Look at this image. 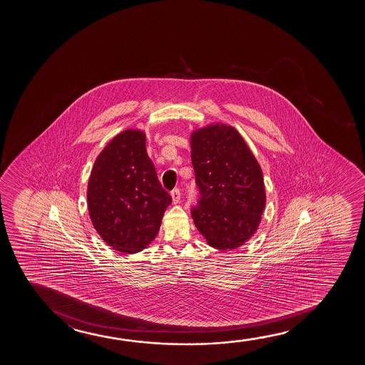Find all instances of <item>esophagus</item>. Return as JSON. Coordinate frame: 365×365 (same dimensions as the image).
Here are the masks:
<instances>
[{
  "label": "esophagus",
  "mask_w": 365,
  "mask_h": 365,
  "mask_svg": "<svg viewBox=\"0 0 365 365\" xmlns=\"http://www.w3.org/2000/svg\"><path fill=\"white\" fill-rule=\"evenodd\" d=\"M170 195H172V202L173 203H178L180 200V190L177 188V190H172V193H170Z\"/></svg>",
  "instance_id": "1"
}]
</instances>
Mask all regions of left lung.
Instances as JSON below:
<instances>
[{
    "mask_svg": "<svg viewBox=\"0 0 365 365\" xmlns=\"http://www.w3.org/2000/svg\"><path fill=\"white\" fill-rule=\"evenodd\" d=\"M200 190L190 210L197 230L215 250H235L255 235L265 207L263 172L240 132L207 125L190 135Z\"/></svg>",
    "mask_w": 365,
    "mask_h": 365,
    "instance_id": "obj_1",
    "label": "left lung"
}]
</instances>
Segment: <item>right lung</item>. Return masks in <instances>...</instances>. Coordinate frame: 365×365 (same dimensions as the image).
<instances>
[{"label": "right lung", "instance_id": "add662e5", "mask_svg": "<svg viewBox=\"0 0 365 365\" xmlns=\"http://www.w3.org/2000/svg\"><path fill=\"white\" fill-rule=\"evenodd\" d=\"M172 197L157 178L145 132L125 130L96 158L87 187L92 225L120 253L145 250L158 235Z\"/></svg>", "mask_w": 365, "mask_h": 365}]
</instances>
